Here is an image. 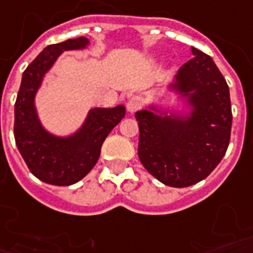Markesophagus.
<instances>
[{"label": "esophagus", "instance_id": "34e87169", "mask_svg": "<svg viewBox=\"0 0 253 253\" xmlns=\"http://www.w3.org/2000/svg\"><path fill=\"white\" fill-rule=\"evenodd\" d=\"M141 98H138V96H131V98L128 99L126 103V108L128 112H135L136 110H139L141 108Z\"/></svg>", "mask_w": 253, "mask_h": 253}]
</instances>
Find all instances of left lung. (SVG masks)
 Here are the masks:
<instances>
[{
	"mask_svg": "<svg viewBox=\"0 0 253 253\" xmlns=\"http://www.w3.org/2000/svg\"><path fill=\"white\" fill-rule=\"evenodd\" d=\"M193 57L174 76L170 89L186 99L188 117L158 115L151 106L135 114L138 157L162 184L186 188L207 178L225 155L231 139L229 87L211 56L192 46Z\"/></svg>",
	"mask_w": 253,
	"mask_h": 253,
	"instance_id": "8db88e82",
	"label": "left lung"
}]
</instances>
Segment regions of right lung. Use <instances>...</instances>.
I'll return each mask as SVG.
<instances>
[{
    "label": "right lung",
    "instance_id": "right-lung-1",
    "mask_svg": "<svg viewBox=\"0 0 253 253\" xmlns=\"http://www.w3.org/2000/svg\"><path fill=\"white\" fill-rule=\"evenodd\" d=\"M88 44L85 37H78L48 45L22 74L14 104V139L31 173L46 184L68 186L84 178L98 162L104 139L126 115L122 104L92 108L83 126L69 136L53 135L41 125L35 96L44 75L64 50L84 49Z\"/></svg>",
    "mask_w": 253,
    "mask_h": 253
}]
</instances>
